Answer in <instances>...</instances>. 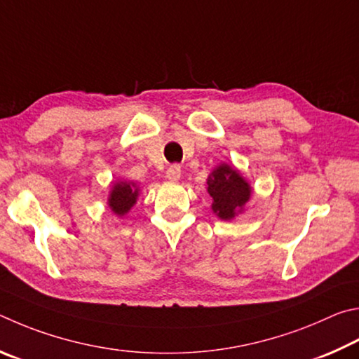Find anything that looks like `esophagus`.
<instances>
[{
	"instance_id": "obj_1",
	"label": "esophagus",
	"mask_w": 359,
	"mask_h": 359,
	"mask_svg": "<svg viewBox=\"0 0 359 359\" xmlns=\"http://www.w3.org/2000/svg\"><path fill=\"white\" fill-rule=\"evenodd\" d=\"M165 176L168 181H178L181 178V167L178 165V163H173V165H170L167 168Z\"/></svg>"
}]
</instances>
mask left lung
Returning a JSON list of instances; mask_svg holds the SVG:
<instances>
[{
  "instance_id": "8db88e82",
  "label": "left lung",
  "mask_w": 359,
  "mask_h": 359,
  "mask_svg": "<svg viewBox=\"0 0 359 359\" xmlns=\"http://www.w3.org/2000/svg\"><path fill=\"white\" fill-rule=\"evenodd\" d=\"M206 183L212 197L211 210L222 221H230L240 215L252 194L250 184L229 163H221L212 170Z\"/></svg>"
}]
</instances>
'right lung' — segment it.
Masks as SVG:
<instances>
[{
  "label": "right lung",
  "mask_w": 359,
  "mask_h": 359,
  "mask_svg": "<svg viewBox=\"0 0 359 359\" xmlns=\"http://www.w3.org/2000/svg\"><path fill=\"white\" fill-rule=\"evenodd\" d=\"M138 187L135 183H129V181H118L113 184L110 196H109V206L110 210L115 212L116 216H124L129 212L132 206L135 205L138 197Z\"/></svg>",
  "instance_id": "right-lung-1"
}]
</instances>
